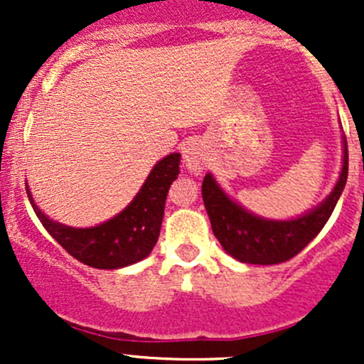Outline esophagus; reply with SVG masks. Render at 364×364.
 I'll return each instance as SVG.
<instances>
[{
  "mask_svg": "<svg viewBox=\"0 0 364 364\" xmlns=\"http://www.w3.org/2000/svg\"><path fill=\"white\" fill-rule=\"evenodd\" d=\"M183 160H185L186 168L190 172H196L200 174L205 165V151L199 141H190L188 144H185L183 148Z\"/></svg>",
  "mask_w": 364,
  "mask_h": 364,
  "instance_id": "34e87169",
  "label": "esophagus"
}]
</instances>
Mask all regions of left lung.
Wrapping results in <instances>:
<instances>
[{
  "mask_svg": "<svg viewBox=\"0 0 364 364\" xmlns=\"http://www.w3.org/2000/svg\"><path fill=\"white\" fill-rule=\"evenodd\" d=\"M348 174L347 141H343V167L331 196L308 215L289 222H273L252 215L229 199L211 174L204 176L203 199L211 229L227 253L248 264H280L291 260L322 230L345 188Z\"/></svg>",
  "mask_w": 364,
  "mask_h": 364,
  "instance_id": "left-lung-1",
  "label": "left lung"
}]
</instances>
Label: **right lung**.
I'll use <instances>...</instances> for the list:
<instances>
[{
  "instance_id": "add662e5",
  "label": "right lung",
  "mask_w": 364,
  "mask_h": 364,
  "mask_svg": "<svg viewBox=\"0 0 364 364\" xmlns=\"http://www.w3.org/2000/svg\"><path fill=\"white\" fill-rule=\"evenodd\" d=\"M179 153L160 160L141 192L117 216L91 229H73L47 218L29 196V203L47 232L73 259L98 269H117L139 262L151 253L160 236L165 199L179 174Z\"/></svg>"
}]
</instances>
